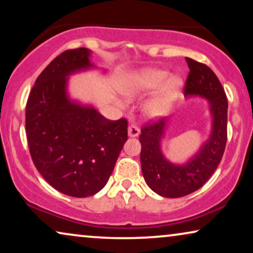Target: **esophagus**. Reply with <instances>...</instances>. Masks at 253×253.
<instances>
[{"mask_svg":"<svg viewBox=\"0 0 253 253\" xmlns=\"http://www.w3.org/2000/svg\"><path fill=\"white\" fill-rule=\"evenodd\" d=\"M139 133H140V130L137 126H133L132 124V126L127 127V134H129V137H132V138L138 137L139 136Z\"/></svg>","mask_w":253,"mask_h":253,"instance_id":"34e87169","label":"esophagus"}]
</instances>
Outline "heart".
I'll return each instance as SVG.
<instances>
[{"instance_id": "heart-1", "label": "heart", "mask_w": 253, "mask_h": 253, "mask_svg": "<svg viewBox=\"0 0 253 253\" xmlns=\"http://www.w3.org/2000/svg\"><path fill=\"white\" fill-rule=\"evenodd\" d=\"M184 82L178 76H171L165 69H143L131 74L123 83V93L129 99L150 94L141 105V113L150 120H159L171 112ZM120 103H122L120 101Z\"/></svg>"}]
</instances>
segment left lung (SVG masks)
Instances as JSON below:
<instances>
[{
  "label": "left lung",
  "instance_id": "8db88e82",
  "mask_svg": "<svg viewBox=\"0 0 253 253\" xmlns=\"http://www.w3.org/2000/svg\"><path fill=\"white\" fill-rule=\"evenodd\" d=\"M185 61L190 69L185 98L199 96L207 100L212 126L210 137L183 164L170 162L162 152L168 120L162 119L141 129L140 164L145 182L166 198H179L202 188L219 166L227 143L228 102L222 85L207 65L189 57Z\"/></svg>",
  "mask_w": 253,
  "mask_h": 253
}]
</instances>
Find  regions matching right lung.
Instances as JSON below:
<instances>
[{
    "mask_svg": "<svg viewBox=\"0 0 253 253\" xmlns=\"http://www.w3.org/2000/svg\"><path fill=\"white\" fill-rule=\"evenodd\" d=\"M87 48L65 50L37 78L26 105L33 164L57 191L84 198L107 184L127 140V122L107 120L92 105L71 99L69 77L96 69Z\"/></svg>",
    "mask_w": 253,
    "mask_h": 253,
    "instance_id": "1",
    "label": "right lung"
}]
</instances>
